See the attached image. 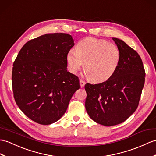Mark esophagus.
Returning <instances> with one entry per match:
<instances>
[{"mask_svg": "<svg viewBox=\"0 0 156 156\" xmlns=\"http://www.w3.org/2000/svg\"><path fill=\"white\" fill-rule=\"evenodd\" d=\"M85 84H86V83H85L84 81H83L82 80H81V79L80 80V87H81V88H83V87L84 86Z\"/></svg>", "mask_w": 156, "mask_h": 156, "instance_id": "34e87169", "label": "esophagus"}]
</instances>
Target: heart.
<instances>
[{"label": "heart", "instance_id": "obj_1", "mask_svg": "<svg viewBox=\"0 0 156 156\" xmlns=\"http://www.w3.org/2000/svg\"><path fill=\"white\" fill-rule=\"evenodd\" d=\"M118 47L103 39L87 38L80 41L75 50L66 55L68 70L76 74L84 64V71L89 80L102 82L111 78L120 62Z\"/></svg>", "mask_w": 156, "mask_h": 156}]
</instances>
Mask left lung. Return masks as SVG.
I'll list each match as a JSON object with an SVG mask.
<instances>
[{
  "mask_svg": "<svg viewBox=\"0 0 156 156\" xmlns=\"http://www.w3.org/2000/svg\"><path fill=\"white\" fill-rule=\"evenodd\" d=\"M112 39L121 54L116 71L102 83L85 85L87 113L105 126L121 124L136 111L146 76L142 60L136 50L120 39Z\"/></svg>",
  "mask_w": 156,
  "mask_h": 156,
  "instance_id": "left-lung-1",
  "label": "left lung"
}]
</instances>
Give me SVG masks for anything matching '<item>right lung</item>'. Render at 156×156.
<instances>
[{"mask_svg":"<svg viewBox=\"0 0 156 156\" xmlns=\"http://www.w3.org/2000/svg\"><path fill=\"white\" fill-rule=\"evenodd\" d=\"M74 45L70 34H46L27 42L14 62V100L38 124L48 125L60 119L80 88L78 78L67 71L66 55Z\"/></svg>","mask_w":156,"mask_h":156,"instance_id":"obj_1","label":"right lung"}]
</instances>
